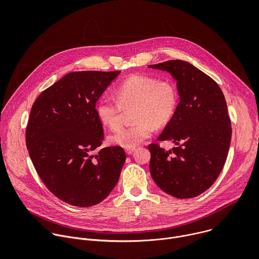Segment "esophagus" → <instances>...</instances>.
<instances>
[{
	"label": "esophagus",
	"instance_id": "obj_1",
	"mask_svg": "<svg viewBox=\"0 0 259 259\" xmlns=\"http://www.w3.org/2000/svg\"><path fill=\"white\" fill-rule=\"evenodd\" d=\"M135 152V147H132V149H126L127 155H132Z\"/></svg>",
	"mask_w": 259,
	"mask_h": 259
}]
</instances>
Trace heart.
<instances>
[{
    "label": "heart",
    "mask_w": 259,
    "mask_h": 259,
    "mask_svg": "<svg viewBox=\"0 0 259 259\" xmlns=\"http://www.w3.org/2000/svg\"><path fill=\"white\" fill-rule=\"evenodd\" d=\"M178 105V90L170 81L136 73L116 88V99L101 97L96 105L99 120L110 129L123 123L124 109L135 106L134 124L116 130L108 136L113 145L132 149L150 138L156 127L166 126L174 117Z\"/></svg>",
    "instance_id": "b5f03b06"
}]
</instances>
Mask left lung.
Returning a JSON list of instances; mask_svg holds the SVG:
<instances>
[{"instance_id":"left-lung-1","label":"left lung","mask_w":259,"mask_h":259,"mask_svg":"<svg viewBox=\"0 0 259 259\" xmlns=\"http://www.w3.org/2000/svg\"><path fill=\"white\" fill-rule=\"evenodd\" d=\"M149 66L169 71L180 97L174 117L158 137L177 146L166 151L158 142L149 145L152 177L172 197H197L215 182L227 161L232 126L225 95L212 78L187 61Z\"/></svg>"}]
</instances>
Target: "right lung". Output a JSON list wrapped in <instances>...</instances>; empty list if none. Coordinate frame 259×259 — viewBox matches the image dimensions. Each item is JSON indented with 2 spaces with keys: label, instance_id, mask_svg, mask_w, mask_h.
<instances>
[{
  "label": "right lung",
  "instance_id": "1",
  "mask_svg": "<svg viewBox=\"0 0 259 259\" xmlns=\"http://www.w3.org/2000/svg\"><path fill=\"white\" fill-rule=\"evenodd\" d=\"M72 71L44 90L31 106L25 142L36 173L58 199L77 207L103 201L118 183L126 154L121 146L92 153L103 140L96 102L119 75Z\"/></svg>",
  "mask_w": 259,
  "mask_h": 259
}]
</instances>
